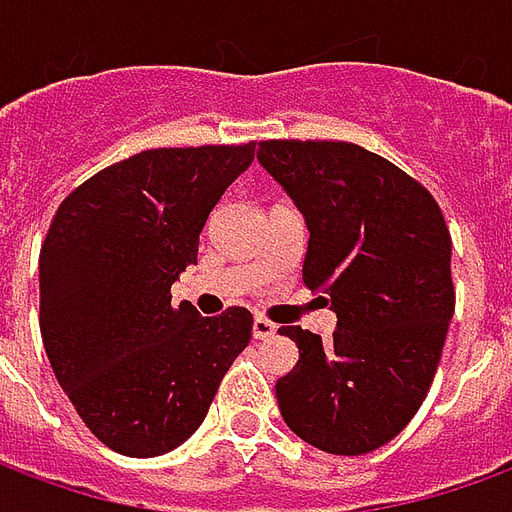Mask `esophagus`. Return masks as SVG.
<instances>
[{"label":"esophagus","instance_id":"esophagus-1","mask_svg":"<svg viewBox=\"0 0 512 512\" xmlns=\"http://www.w3.org/2000/svg\"><path fill=\"white\" fill-rule=\"evenodd\" d=\"M271 334H277V326L271 321H266V318H255V323H252V337H255V340H266Z\"/></svg>","mask_w":512,"mask_h":512}]
</instances>
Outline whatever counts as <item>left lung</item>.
Instances as JSON below:
<instances>
[{
  "label": "left lung",
  "instance_id": "left-lung-1",
  "mask_svg": "<svg viewBox=\"0 0 512 512\" xmlns=\"http://www.w3.org/2000/svg\"><path fill=\"white\" fill-rule=\"evenodd\" d=\"M257 161L307 222L304 285L337 315L332 343L282 326L299 362L277 381L288 428L332 455L392 441L428 395L455 290L439 205L392 161L351 142H260Z\"/></svg>",
  "mask_w": 512,
  "mask_h": 512
}]
</instances>
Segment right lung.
Segmentation results:
<instances>
[{
    "mask_svg": "<svg viewBox=\"0 0 512 512\" xmlns=\"http://www.w3.org/2000/svg\"><path fill=\"white\" fill-rule=\"evenodd\" d=\"M249 145L158 147L71 191L40 249V334L76 414L109 450L153 458L200 428L252 315L202 318L172 282L197 266L213 205Z\"/></svg>",
    "mask_w": 512,
    "mask_h": 512,
    "instance_id": "obj_1",
    "label": "right lung"
}]
</instances>
